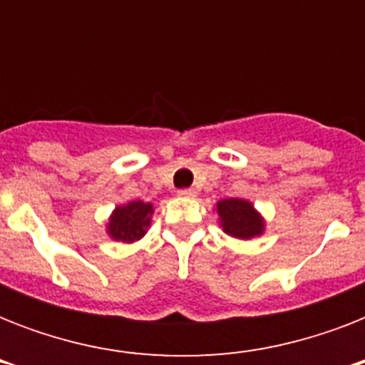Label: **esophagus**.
<instances>
[{
	"instance_id": "1",
	"label": "esophagus",
	"mask_w": 365,
	"mask_h": 365,
	"mask_svg": "<svg viewBox=\"0 0 365 365\" xmlns=\"http://www.w3.org/2000/svg\"><path fill=\"white\" fill-rule=\"evenodd\" d=\"M178 195H180V197H183V199H193L195 195H197V191H195V189H180V191H178Z\"/></svg>"
}]
</instances>
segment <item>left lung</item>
<instances>
[{"label":"left lung","mask_w":365,"mask_h":365,"mask_svg":"<svg viewBox=\"0 0 365 365\" xmlns=\"http://www.w3.org/2000/svg\"><path fill=\"white\" fill-rule=\"evenodd\" d=\"M217 214V223L225 235L239 240H252L265 233V217L248 199H231L217 200L214 206Z\"/></svg>","instance_id":"1"}]
</instances>
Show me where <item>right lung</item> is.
<instances>
[{
  "mask_svg": "<svg viewBox=\"0 0 365 365\" xmlns=\"http://www.w3.org/2000/svg\"><path fill=\"white\" fill-rule=\"evenodd\" d=\"M153 212L155 206L143 200H130L126 205L115 206L106 223V233L115 242H138L151 227Z\"/></svg>",
  "mask_w": 365,
  "mask_h": 365,
  "instance_id": "right-lung-1",
  "label": "right lung"
}]
</instances>
